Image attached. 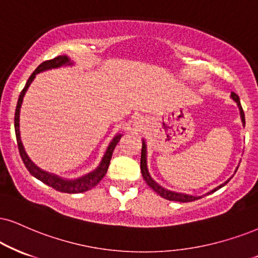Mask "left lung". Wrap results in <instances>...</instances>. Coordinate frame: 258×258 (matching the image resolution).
I'll list each match as a JSON object with an SVG mask.
<instances>
[{"mask_svg": "<svg viewBox=\"0 0 258 258\" xmlns=\"http://www.w3.org/2000/svg\"><path fill=\"white\" fill-rule=\"evenodd\" d=\"M231 98L236 101L237 105H238V109H239V112H240V118H241V123H243V125L245 126V116H244V111H243V107H241L240 105V100H239V97L236 93H233L232 92L231 93ZM238 167L236 168V171H234V173L237 172ZM141 173H142V177H144L145 182L148 184L149 187H152V189L154 190L155 192L158 194V195H160L161 197H164V199L168 200V201H177V202H191V201H195V200H200L202 199L203 196L206 195H209V194L212 192H215L217 190L220 189L224 185H226V184L230 182L231 178L233 177H230L226 182H224L220 185L214 187V189L211 190V191H208L205 195L202 196H194V195H189V194H183V192H177V191H171V190L168 189H165L164 186L159 185V184L155 182L153 178L151 177V174L148 172V167H147V145H146L145 140H142V149H141Z\"/></svg>", "mask_w": 258, "mask_h": 258, "instance_id": "8db88e82", "label": "left lung"}]
</instances>
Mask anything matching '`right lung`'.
<instances>
[{
	"label": "right lung",
	"mask_w": 258,
	"mask_h": 258,
	"mask_svg": "<svg viewBox=\"0 0 258 258\" xmlns=\"http://www.w3.org/2000/svg\"><path fill=\"white\" fill-rule=\"evenodd\" d=\"M73 64H74V62H73L68 56L62 55V56L55 57L53 59H49V61L43 62L41 64L37 67V69L32 73L30 79H28L26 85H25L24 90L21 91L20 95H19L17 109H15L14 128H15V135H17L18 148H19V152H20V157L22 159V161H24L25 166H26V168L28 170V172H30L32 176L36 177L37 179H39L40 182L46 184V185L53 187V189L57 190V191L67 192V194H80V192H85V191H88V190H91L92 187H94L101 179H103V177L107 172V168H109L113 149L119 142V140L123 136V134H117L112 139V141L110 142L109 146H107L106 151H105V154L103 159H101L100 164L98 165V167L95 168V170H93L90 173L85 174V176L76 178V179H66V178L57 176V174L46 172V171L41 170V168L38 167L37 165L34 164L30 158H28V155L26 154V151H25L24 148V145H22L21 142L20 123H19L20 122V107H21L22 100H24L26 91L28 90V87H30V85L32 84V81L34 80V78H36L38 73L50 71V69L59 68V67H63V66H73Z\"/></svg>",
	"instance_id": "right-lung-1"
}]
</instances>
